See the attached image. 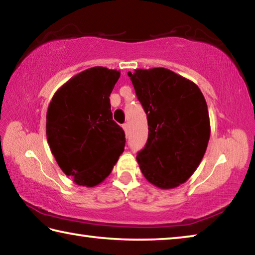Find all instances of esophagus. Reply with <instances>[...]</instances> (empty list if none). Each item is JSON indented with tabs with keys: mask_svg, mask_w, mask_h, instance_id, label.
Masks as SVG:
<instances>
[{
	"mask_svg": "<svg viewBox=\"0 0 255 255\" xmlns=\"http://www.w3.org/2000/svg\"><path fill=\"white\" fill-rule=\"evenodd\" d=\"M123 128H124V130H125V132H126V136H128V133H129V124H124L123 125Z\"/></svg>",
	"mask_w": 255,
	"mask_h": 255,
	"instance_id": "1",
	"label": "esophagus"
}]
</instances>
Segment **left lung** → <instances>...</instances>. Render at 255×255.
I'll return each mask as SVG.
<instances>
[{
    "label": "left lung",
    "mask_w": 255,
    "mask_h": 255,
    "mask_svg": "<svg viewBox=\"0 0 255 255\" xmlns=\"http://www.w3.org/2000/svg\"><path fill=\"white\" fill-rule=\"evenodd\" d=\"M128 76L147 116L148 138L136 157L141 173L158 188H176L197 170L208 145L204 94L193 82L167 68H139Z\"/></svg>",
    "instance_id": "1"
}]
</instances>
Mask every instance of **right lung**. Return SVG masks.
Segmentation results:
<instances>
[{
  "mask_svg": "<svg viewBox=\"0 0 255 255\" xmlns=\"http://www.w3.org/2000/svg\"><path fill=\"white\" fill-rule=\"evenodd\" d=\"M119 77V71L89 68L68 80L49 103L46 133L50 150L79 185L101 183L125 149V132L112 120L109 99Z\"/></svg>",
  "mask_w": 255,
  "mask_h": 255,
  "instance_id": "obj_1",
  "label": "right lung"
}]
</instances>
